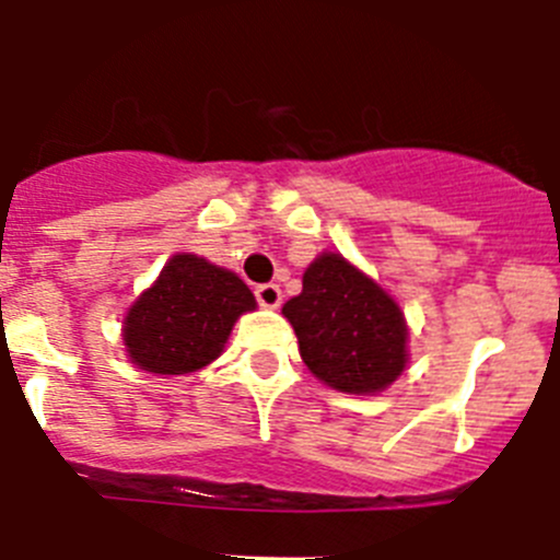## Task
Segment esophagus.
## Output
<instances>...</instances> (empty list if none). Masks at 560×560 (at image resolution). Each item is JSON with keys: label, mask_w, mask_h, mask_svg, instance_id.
<instances>
[{"label": "esophagus", "mask_w": 560, "mask_h": 560, "mask_svg": "<svg viewBox=\"0 0 560 560\" xmlns=\"http://www.w3.org/2000/svg\"><path fill=\"white\" fill-rule=\"evenodd\" d=\"M255 296H257V303L264 305V308H280V303H283V291H280V285L275 283L257 285Z\"/></svg>", "instance_id": "obj_1"}]
</instances>
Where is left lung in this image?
I'll use <instances>...</instances> for the list:
<instances>
[{
  "label": "left lung",
  "mask_w": 560,
  "mask_h": 560,
  "mask_svg": "<svg viewBox=\"0 0 560 560\" xmlns=\"http://www.w3.org/2000/svg\"><path fill=\"white\" fill-rule=\"evenodd\" d=\"M283 316L305 368L330 389L378 395L407 370L409 325L398 300L339 252L311 260Z\"/></svg>",
  "instance_id": "obj_1"
}]
</instances>
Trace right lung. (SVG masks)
<instances>
[{"mask_svg":"<svg viewBox=\"0 0 560 560\" xmlns=\"http://www.w3.org/2000/svg\"><path fill=\"white\" fill-rule=\"evenodd\" d=\"M255 294L230 269L176 252L122 316V348L153 375L199 373L219 359Z\"/></svg>","mask_w":560,"mask_h":560,"instance_id":"right-lung-1","label":"right lung"}]
</instances>
